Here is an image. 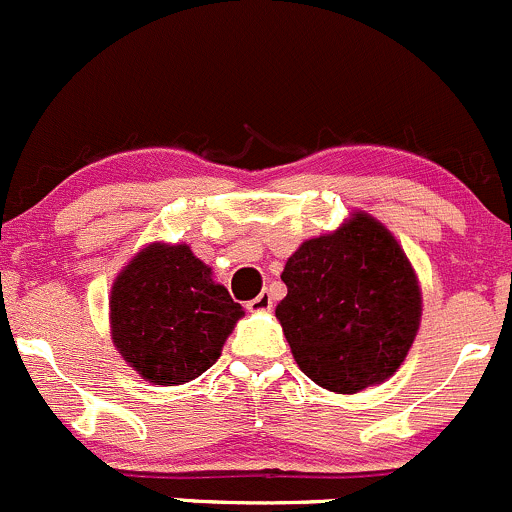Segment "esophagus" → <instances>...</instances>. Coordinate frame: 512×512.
Instances as JSON below:
<instances>
[{"label":"esophagus","mask_w":512,"mask_h":512,"mask_svg":"<svg viewBox=\"0 0 512 512\" xmlns=\"http://www.w3.org/2000/svg\"><path fill=\"white\" fill-rule=\"evenodd\" d=\"M246 308H249L251 313H263V310H271L273 308L271 293H268V291L258 293L254 300H249V303H246Z\"/></svg>","instance_id":"1"}]
</instances>
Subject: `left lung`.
Masks as SVG:
<instances>
[{
  "label": "left lung",
  "instance_id": "left-lung-1",
  "mask_svg": "<svg viewBox=\"0 0 512 512\" xmlns=\"http://www.w3.org/2000/svg\"><path fill=\"white\" fill-rule=\"evenodd\" d=\"M278 303L298 367L320 387L355 394L399 370L419 330L421 293L394 236L367 214L288 258Z\"/></svg>",
  "mask_w": 512,
  "mask_h": 512
}]
</instances>
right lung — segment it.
I'll return each instance as SVG.
<instances>
[{"mask_svg": "<svg viewBox=\"0 0 512 512\" xmlns=\"http://www.w3.org/2000/svg\"><path fill=\"white\" fill-rule=\"evenodd\" d=\"M244 315L189 246L152 244L110 293L113 342L152 384L172 387L207 372Z\"/></svg>", "mask_w": 512, "mask_h": 512, "instance_id": "right-lung-1", "label": "right lung"}]
</instances>
